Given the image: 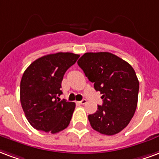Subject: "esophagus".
<instances>
[{"label": "esophagus", "mask_w": 159, "mask_h": 159, "mask_svg": "<svg viewBox=\"0 0 159 159\" xmlns=\"http://www.w3.org/2000/svg\"><path fill=\"white\" fill-rule=\"evenodd\" d=\"M78 103H79L80 104H85V103H87V100H86V99H83V100L79 101Z\"/></svg>", "instance_id": "esophagus-1"}]
</instances>
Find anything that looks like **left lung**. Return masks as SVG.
Masks as SVG:
<instances>
[{"mask_svg": "<svg viewBox=\"0 0 159 159\" xmlns=\"http://www.w3.org/2000/svg\"><path fill=\"white\" fill-rule=\"evenodd\" d=\"M77 64L100 92L103 104L89 116L90 125L103 135L112 136L127 126L137 106L139 82L129 63L109 52L85 53Z\"/></svg>", "mask_w": 159, "mask_h": 159, "instance_id": "left-lung-1", "label": "left lung"}]
</instances>
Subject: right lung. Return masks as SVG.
Listing matches in <instances>:
<instances>
[{"instance_id": "obj_1", "label": "right lung", "mask_w": 159, "mask_h": 159, "mask_svg": "<svg viewBox=\"0 0 159 159\" xmlns=\"http://www.w3.org/2000/svg\"><path fill=\"white\" fill-rule=\"evenodd\" d=\"M79 55L59 52L42 56L30 64L22 76L20 101L27 120L38 130L55 134L67 127L76 104L60 100L66 71Z\"/></svg>"}]
</instances>
